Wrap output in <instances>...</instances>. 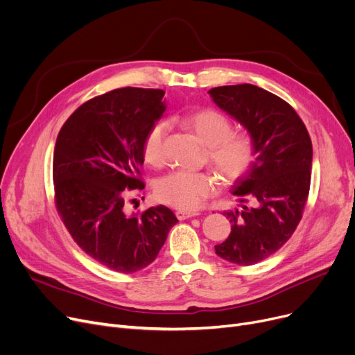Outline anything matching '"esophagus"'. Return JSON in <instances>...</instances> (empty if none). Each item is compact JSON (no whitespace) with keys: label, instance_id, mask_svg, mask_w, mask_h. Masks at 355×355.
Here are the masks:
<instances>
[{"label":"esophagus","instance_id":"obj_1","mask_svg":"<svg viewBox=\"0 0 355 355\" xmlns=\"http://www.w3.org/2000/svg\"><path fill=\"white\" fill-rule=\"evenodd\" d=\"M175 216H177V218H178V220H185V218H190V217L197 216V213H190V211H182V210H178V211L175 213Z\"/></svg>","mask_w":355,"mask_h":355}]
</instances>
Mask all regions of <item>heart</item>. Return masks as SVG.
Masks as SVG:
<instances>
[{
  "mask_svg": "<svg viewBox=\"0 0 355 355\" xmlns=\"http://www.w3.org/2000/svg\"><path fill=\"white\" fill-rule=\"evenodd\" d=\"M181 122L207 145L209 164L227 182L243 175L254 158V142L246 132H233L230 119L216 109H200L185 115ZM168 123L161 121L149 128L144 139L142 155L146 164L159 166L164 162L162 145ZM218 187L214 175L209 173L175 171L161 178L155 194L161 202L184 211L200 209Z\"/></svg>",
  "mask_w": 355,
  "mask_h": 355,
  "instance_id": "b5f03b06",
  "label": "heart"
}]
</instances>
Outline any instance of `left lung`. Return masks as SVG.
<instances>
[{
	"label": "left lung",
	"mask_w": 355,
	"mask_h": 355,
	"mask_svg": "<svg viewBox=\"0 0 355 355\" xmlns=\"http://www.w3.org/2000/svg\"><path fill=\"white\" fill-rule=\"evenodd\" d=\"M213 102L248 130L254 159L233 184L241 209L225 211L232 232L214 246L230 263L250 266L281 249L293 234L309 194L312 142L295 109L254 85L209 90ZM250 206L246 207L245 202Z\"/></svg>",
	"instance_id": "obj_1"
}]
</instances>
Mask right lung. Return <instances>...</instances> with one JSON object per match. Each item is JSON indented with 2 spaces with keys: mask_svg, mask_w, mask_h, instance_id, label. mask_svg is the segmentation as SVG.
Listing matches in <instances>:
<instances>
[{
  "mask_svg": "<svg viewBox=\"0 0 355 355\" xmlns=\"http://www.w3.org/2000/svg\"><path fill=\"white\" fill-rule=\"evenodd\" d=\"M164 93L122 87L93 98L73 112L55 141V207L79 248L115 272L151 265L178 221L165 206L141 216L123 211V190L145 187L142 146L165 112Z\"/></svg>",
  "mask_w": 355,
  "mask_h": 355,
  "instance_id": "1",
  "label": "right lung"
}]
</instances>
